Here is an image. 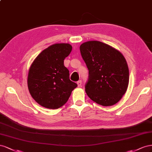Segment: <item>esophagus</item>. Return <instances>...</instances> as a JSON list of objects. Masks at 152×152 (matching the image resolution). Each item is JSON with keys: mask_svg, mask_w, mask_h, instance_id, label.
Returning a JSON list of instances; mask_svg holds the SVG:
<instances>
[{"mask_svg": "<svg viewBox=\"0 0 152 152\" xmlns=\"http://www.w3.org/2000/svg\"><path fill=\"white\" fill-rule=\"evenodd\" d=\"M77 86H78L79 87H81V80H79L78 81H77Z\"/></svg>", "mask_w": 152, "mask_h": 152, "instance_id": "esophagus-1", "label": "esophagus"}]
</instances>
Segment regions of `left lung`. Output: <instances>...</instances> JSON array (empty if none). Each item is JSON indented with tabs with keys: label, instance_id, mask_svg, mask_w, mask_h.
Instances as JSON below:
<instances>
[{
	"label": "left lung",
	"instance_id": "obj_1",
	"mask_svg": "<svg viewBox=\"0 0 152 152\" xmlns=\"http://www.w3.org/2000/svg\"><path fill=\"white\" fill-rule=\"evenodd\" d=\"M80 49L89 71L86 94L101 106L115 104L129 85V71L124 56L113 47L98 41L83 42Z\"/></svg>",
	"mask_w": 152,
	"mask_h": 152
}]
</instances>
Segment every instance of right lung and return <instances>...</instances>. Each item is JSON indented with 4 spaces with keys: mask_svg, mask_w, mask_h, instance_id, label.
I'll return each mask as SVG.
<instances>
[{
    "mask_svg": "<svg viewBox=\"0 0 152 152\" xmlns=\"http://www.w3.org/2000/svg\"><path fill=\"white\" fill-rule=\"evenodd\" d=\"M72 46L57 43L42 51L30 67L27 85L29 92L39 104L48 109H58L67 102L77 85L69 79L64 60Z\"/></svg>",
    "mask_w": 152,
    "mask_h": 152,
    "instance_id": "add662e5",
    "label": "right lung"
}]
</instances>
